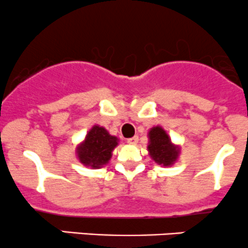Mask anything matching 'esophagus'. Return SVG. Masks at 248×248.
<instances>
[{
	"label": "esophagus",
	"instance_id": "1",
	"mask_svg": "<svg viewBox=\"0 0 248 248\" xmlns=\"http://www.w3.org/2000/svg\"><path fill=\"white\" fill-rule=\"evenodd\" d=\"M138 141H139L138 136H133V138H129V139H128V140H127V142H128V143H129V144H136V143H138Z\"/></svg>",
	"mask_w": 248,
	"mask_h": 248
}]
</instances>
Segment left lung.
<instances>
[{"mask_svg":"<svg viewBox=\"0 0 248 248\" xmlns=\"http://www.w3.org/2000/svg\"><path fill=\"white\" fill-rule=\"evenodd\" d=\"M150 156L158 164L171 166L178 156V148L173 146L168 134L161 127H154L149 130V144H148Z\"/></svg>","mask_w":248,"mask_h":248,"instance_id":"8db88e82","label":"left lung"}]
</instances>
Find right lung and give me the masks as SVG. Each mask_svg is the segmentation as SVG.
I'll use <instances>...</instances> for the list:
<instances>
[{
    "label": "right lung",
    "instance_id": "1",
    "mask_svg": "<svg viewBox=\"0 0 248 248\" xmlns=\"http://www.w3.org/2000/svg\"><path fill=\"white\" fill-rule=\"evenodd\" d=\"M118 146V139L108 134L105 128L94 126L88 132L86 139L78 147V157L82 164L101 168L112 157L113 149Z\"/></svg>",
    "mask_w": 248,
    "mask_h": 248
}]
</instances>
